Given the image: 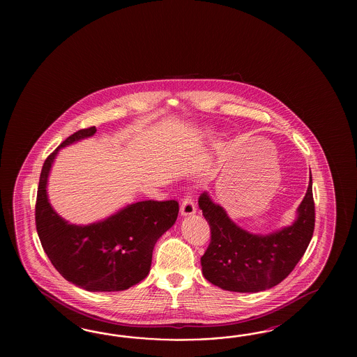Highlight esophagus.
Segmentation results:
<instances>
[{"instance_id":"34e87169","label":"esophagus","mask_w":357,"mask_h":357,"mask_svg":"<svg viewBox=\"0 0 357 357\" xmlns=\"http://www.w3.org/2000/svg\"><path fill=\"white\" fill-rule=\"evenodd\" d=\"M181 213L183 216H191V215L196 213V204H195L194 199L190 195H185L182 199Z\"/></svg>"}]
</instances>
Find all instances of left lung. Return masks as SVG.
<instances>
[{
    "mask_svg": "<svg viewBox=\"0 0 357 357\" xmlns=\"http://www.w3.org/2000/svg\"><path fill=\"white\" fill-rule=\"evenodd\" d=\"M199 206L211 227V242L202 257L203 275L230 292H260L278 285L294 270L313 237L312 173L296 221L268 236L251 234L236 225L206 192L199 197Z\"/></svg>",
    "mask_w": 357,
    "mask_h": 357,
    "instance_id": "obj_1",
    "label": "left lung"
}]
</instances>
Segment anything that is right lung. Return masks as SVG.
I'll return each mask as SVG.
<instances>
[{"instance_id": "add662e5", "label": "right lung", "mask_w": 357, "mask_h": 357, "mask_svg": "<svg viewBox=\"0 0 357 357\" xmlns=\"http://www.w3.org/2000/svg\"><path fill=\"white\" fill-rule=\"evenodd\" d=\"M96 127L77 130L44 161L40 173L35 222L47 257L65 280L90 292H118L144 280L151 271L158 238L176 221V200H145L123 208L103 221L72 225L48 202L47 181L61 148L93 136Z\"/></svg>"}]
</instances>
